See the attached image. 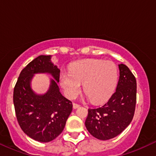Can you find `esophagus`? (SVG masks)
Segmentation results:
<instances>
[{"label":"esophagus","mask_w":156,"mask_h":156,"mask_svg":"<svg viewBox=\"0 0 156 156\" xmlns=\"http://www.w3.org/2000/svg\"><path fill=\"white\" fill-rule=\"evenodd\" d=\"M73 108H75V109H76V108H78V107H80V105L79 104H77V103H73Z\"/></svg>","instance_id":"34e87169"}]
</instances>
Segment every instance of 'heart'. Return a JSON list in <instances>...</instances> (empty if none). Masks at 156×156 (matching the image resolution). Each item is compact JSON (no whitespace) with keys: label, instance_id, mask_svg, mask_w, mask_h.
<instances>
[{"label":"heart","instance_id":"1","mask_svg":"<svg viewBox=\"0 0 156 156\" xmlns=\"http://www.w3.org/2000/svg\"><path fill=\"white\" fill-rule=\"evenodd\" d=\"M118 69L111 61L84 59L74 62L69 72L62 73L60 83L66 95L75 98L83 83V91L94 103L108 99L117 87Z\"/></svg>","mask_w":156,"mask_h":156}]
</instances>
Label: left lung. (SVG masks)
Here are the masks:
<instances>
[{
  "label": "left lung",
  "instance_id": "left-lung-1",
  "mask_svg": "<svg viewBox=\"0 0 156 156\" xmlns=\"http://www.w3.org/2000/svg\"><path fill=\"white\" fill-rule=\"evenodd\" d=\"M119 78L116 92L102 107L89 108L85 122L91 135L108 140L120 134L133 119L136 103V80L129 68L119 64Z\"/></svg>",
  "mask_w": 156,
  "mask_h": 156
}]
</instances>
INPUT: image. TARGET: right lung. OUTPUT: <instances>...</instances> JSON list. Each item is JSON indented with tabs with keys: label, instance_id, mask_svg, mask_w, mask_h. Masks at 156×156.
<instances>
[{
	"label": "right lung",
	"instance_id": "right-lung-1",
	"mask_svg": "<svg viewBox=\"0 0 156 156\" xmlns=\"http://www.w3.org/2000/svg\"><path fill=\"white\" fill-rule=\"evenodd\" d=\"M51 57L41 55L30 62L21 71L14 89L13 102L20 126L27 136L40 142H49L60 135L73 110L72 102L60 92V69L51 62ZM37 73H48L55 78L43 95L36 94L30 87Z\"/></svg>",
	"mask_w": 156,
	"mask_h": 156
}]
</instances>
